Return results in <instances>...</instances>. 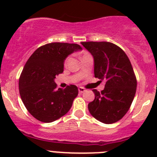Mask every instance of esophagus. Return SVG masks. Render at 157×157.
<instances>
[{"instance_id":"1","label":"esophagus","mask_w":157,"mask_h":157,"mask_svg":"<svg viewBox=\"0 0 157 157\" xmlns=\"http://www.w3.org/2000/svg\"><path fill=\"white\" fill-rule=\"evenodd\" d=\"M78 91L80 93H83V92L86 91V90H85V88H83V87H78Z\"/></svg>"}]
</instances>
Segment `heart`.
<instances>
[{"mask_svg":"<svg viewBox=\"0 0 157 157\" xmlns=\"http://www.w3.org/2000/svg\"><path fill=\"white\" fill-rule=\"evenodd\" d=\"M86 54H87V53H85V54H83V56H84V55H86ZM67 61H66V62H67Z\"/></svg>","mask_w":157,"mask_h":157,"instance_id":"b5f03b06","label":"heart"}]
</instances>
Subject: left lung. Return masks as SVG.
<instances>
[{"label":"left lung","mask_w":157,"mask_h":157,"mask_svg":"<svg viewBox=\"0 0 157 157\" xmlns=\"http://www.w3.org/2000/svg\"><path fill=\"white\" fill-rule=\"evenodd\" d=\"M94 60V76L106 81L101 92L93 90L94 101L89 111L95 119L105 124L118 121L126 114L136 93L137 80L126 54L107 41L81 42Z\"/></svg>","instance_id":"obj_1"}]
</instances>
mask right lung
<instances>
[{
	"label": "right lung",
	"instance_id": "obj_1",
	"mask_svg": "<svg viewBox=\"0 0 157 157\" xmlns=\"http://www.w3.org/2000/svg\"><path fill=\"white\" fill-rule=\"evenodd\" d=\"M82 50L77 44L54 42L39 47L26 63L19 77L21 99L28 112L41 122H52L71 107L78 89L74 85L57 89L54 78L63 71L69 54Z\"/></svg>",
	"mask_w": 157,
	"mask_h": 157
}]
</instances>
